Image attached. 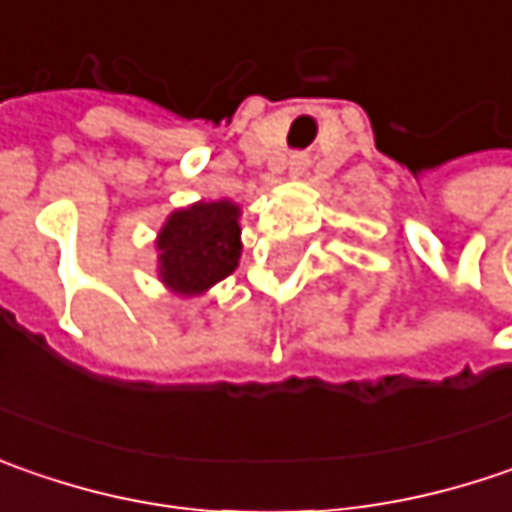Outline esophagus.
<instances>
[{
    "label": "esophagus",
    "mask_w": 512,
    "mask_h": 512,
    "mask_svg": "<svg viewBox=\"0 0 512 512\" xmlns=\"http://www.w3.org/2000/svg\"><path fill=\"white\" fill-rule=\"evenodd\" d=\"M309 166V154H292V160H289V168H292V174H303Z\"/></svg>",
    "instance_id": "1"
}]
</instances>
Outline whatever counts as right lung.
Instances as JSON below:
<instances>
[{
	"label": "right lung",
	"instance_id": "1",
	"mask_svg": "<svg viewBox=\"0 0 512 512\" xmlns=\"http://www.w3.org/2000/svg\"><path fill=\"white\" fill-rule=\"evenodd\" d=\"M160 275L183 295H200L217 280L232 275L240 257L237 206L197 203L168 217L157 240Z\"/></svg>",
	"mask_w": 512,
	"mask_h": 512
}]
</instances>
